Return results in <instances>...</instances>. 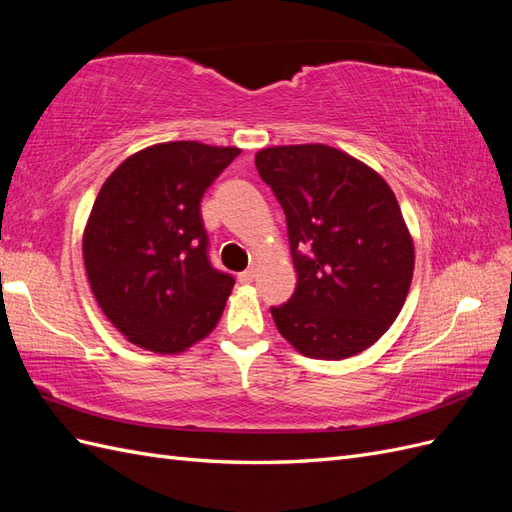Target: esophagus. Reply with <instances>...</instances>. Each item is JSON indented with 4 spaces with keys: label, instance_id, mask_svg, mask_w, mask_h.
Segmentation results:
<instances>
[{
    "label": "esophagus",
    "instance_id": "esophagus-1",
    "mask_svg": "<svg viewBox=\"0 0 512 512\" xmlns=\"http://www.w3.org/2000/svg\"><path fill=\"white\" fill-rule=\"evenodd\" d=\"M254 277H256V271L254 269H247V271L239 273V282L241 284H250V282H254Z\"/></svg>",
    "mask_w": 512,
    "mask_h": 512
}]
</instances>
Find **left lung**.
<instances>
[{
    "mask_svg": "<svg viewBox=\"0 0 512 512\" xmlns=\"http://www.w3.org/2000/svg\"><path fill=\"white\" fill-rule=\"evenodd\" d=\"M286 213L297 288L271 307L277 331L309 359L342 361L376 344L406 303L414 243L374 168L329 145L256 153Z\"/></svg>",
    "mask_w": 512,
    "mask_h": 512,
    "instance_id": "8db88e82",
    "label": "left lung"
}]
</instances>
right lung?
Here are the masks:
<instances>
[{"mask_svg":"<svg viewBox=\"0 0 512 512\" xmlns=\"http://www.w3.org/2000/svg\"><path fill=\"white\" fill-rule=\"evenodd\" d=\"M239 147L151 145L104 181L83 232L89 286L138 348L179 354L220 322L232 275L211 267L200 198Z\"/></svg>","mask_w":512,"mask_h":512,"instance_id":"1","label":"right lung"}]
</instances>
